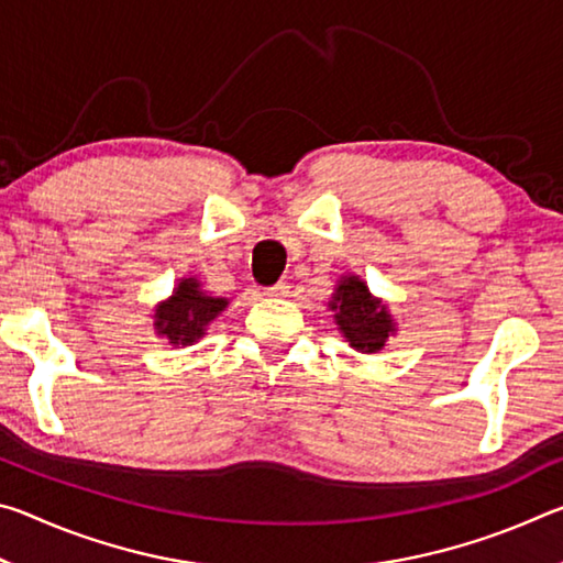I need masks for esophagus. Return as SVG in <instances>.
<instances>
[{
    "label": "esophagus",
    "instance_id": "1",
    "mask_svg": "<svg viewBox=\"0 0 563 563\" xmlns=\"http://www.w3.org/2000/svg\"><path fill=\"white\" fill-rule=\"evenodd\" d=\"M290 292V285L285 283V280H280V283H275L273 288H265V295H268V298H285V295Z\"/></svg>",
    "mask_w": 563,
    "mask_h": 563
}]
</instances>
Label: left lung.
I'll return each instance as SVG.
<instances>
[{
    "label": "left lung",
    "mask_w": 563,
    "mask_h": 563,
    "mask_svg": "<svg viewBox=\"0 0 563 563\" xmlns=\"http://www.w3.org/2000/svg\"><path fill=\"white\" fill-rule=\"evenodd\" d=\"M342 338L357 352H379L397 325L389 316L387 305L369 292L367 283L360 275H342L338 288L328 302Z\"/></svg>",
    "instance_id": "left-lung-1"
}]
</instances>
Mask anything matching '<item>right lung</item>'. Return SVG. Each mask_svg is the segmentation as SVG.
Returning <instances> with one entry per match:
<instances>
[{
	"mask_svg": "<svg viewBox=\"0 0 563 563\" xmlns=\"http://www.w3.org/2000/svg\"><path fill=\"white\" fill-rule=\"evenodd\" d=\"M228 308L225 298L208 295L196 278L180 280L168 300L156 305L154 328L156 335L166 338L170 345H194L206 335V328Z\"/></svg>",
	"mask_w": 563,
	"mask_h": 563,
	"instance_id": "right-lung-1",
	"label": "right lung"
}]
</instances>
